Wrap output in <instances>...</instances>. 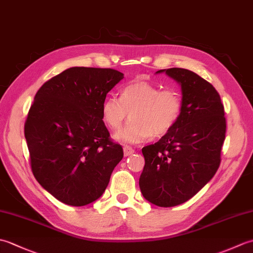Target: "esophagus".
<instances>
[{
  "mask_svg": "<svg viewBox=\"0 0 253 253\" xmlns=\"http://www.w3.org/2000/svg\"><path fill=\"white\" fill-rule=\"evenodd\" d=\"M133 153H135V150H133L131 147H128V146L124 147V155H125V157H128V155H131Z\"/></svg>",
  "mask_w": 253,
  "mask_h": 253,
  "instance_id": "34e87169",
  "label": "esophagus"
}]
</instances>
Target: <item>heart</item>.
Here are the masks:
<instances>
[{"mask_svg":"<svg viewBox=\"0 0 253 253\" xmlns=\"http://www.w3.org/2000/svg\"><path fill=\"white\" fill-rule=\"evenodd\" d=\"M182 106L181 94L176 89H161L157 84L135 80L124 87L122 96H107L102 104V118L107 127L116 130L130 113V121L115 139L124 144H138L169 133L180 120Z\"/></svg>","mask_w":253,"mask_h":253,"instance_id":"b5f03b06","label":"heart"}]
</instances>
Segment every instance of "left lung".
<instances>
[{"mask_svg": "<svg viewBox=\"0 0 253 253\" xmlns=\"http://www.w3.org/2000/svg\"><path fill=\"white\" fill-rule=\"evenodd\" d=\"M180 84V120L160 140L142 148V196L158 207L189 200L215 175L226 133L224 105L215 88L185 68L161 69Z\"/></svg>", "mask_w": 253, "mask_h": 253, "instance_id": "8db88e82", "label": "left lung"}]
</instances>
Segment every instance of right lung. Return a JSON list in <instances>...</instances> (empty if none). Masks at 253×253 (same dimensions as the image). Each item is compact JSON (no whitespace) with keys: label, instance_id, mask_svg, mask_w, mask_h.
I'll list each match as a JSON object with an SVG mask.
<instances>
[{"label":"right lung","instance_id":"add662e5","mask_svg":"<svg viewBox=\"0 0 253 253\" xmlns=\"http://www.w3.org/2000/svg\"><path fill=\"white\" fill-rule=\"evenodd\" d=\"M123 78L112 68L72 67L35 95L25 122L31 170L46 191L68 206L100 198L124 157L102 121L106 94Z\"/></svg>","mask_w":253,"mask_h":253}]
</instances>
